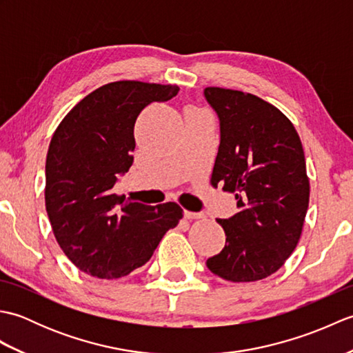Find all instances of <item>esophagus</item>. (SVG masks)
Here are the masks:
<instances>
[{
    "mask_svg": "<svg viewBox=\"0 0 353 353\" xmlns=\"http://www.w3.org/2000/svg\"><path fill=\"white\" fill-rule=\"evenodd\" d=\"M183 216L186 220H199L203 216V214L201 212H191V211H183Z\"/></svg>",
    "mask_w": 353,
    "mask_h": 353,
    "instance_id": "34e87169",
    "label": "esophagus"
}]
</instances>
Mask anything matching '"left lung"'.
<instances>
[{"mask_svg":"<svg viewBox=\"0 0 353 353\" xmlns=\"http://www.w3.org/2000/svg\"><path fill=\"white\" fill-rule=\"evenodd\" d=\"M205 99L220 119L211 182L238 200L235 215L216 220L226 244L206 265L230 282L264 279L301 239L310 203L302 142L290 119L256 95L206 88Z\"/></svg>","mask_w":353,"mask_h":353,"instance_id":"1","label":"left lung"}]
</instances>
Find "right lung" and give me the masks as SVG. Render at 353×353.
I'll use <instances>...</instances> for the list:
<instances>
[{"label":"right lung","instance_id":"right-lung-1","mask_svg":"<svg viewBox=\"0 0 353 353\" xmlns=\"http://www.w3.org/2000/svg\"><path fill=\"white\" fill-rule=\"evenodd\" d=\"M176 85L123 80L74 106L52 134L45 163V208L63 253L81 272L118 279L152 258L183 216L177 203L125 201L112 188L129 171L141 110L168 101Z\"/></svg>","mask_w":353,"mask_h":353}]
</instances>
